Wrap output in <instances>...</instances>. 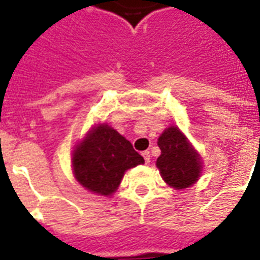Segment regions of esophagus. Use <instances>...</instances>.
Returning a JSON list of instances; mask_svg holds the SVG:
<instances>
[{
  "label": "esophagus",
  "instance_id": "obj_1",
  "mask_svg": "<svg viewBox=\"0 0 260 260\" xmlns=\"http://www.w3.org/2000/svg\"><path fill=\"white\" fill-rule=\"evenodd\" d=\"M141 155H143V157H144L145 163L148 164L149 161H151V153H149V151H144Z\"/></svg>",
  "mask_w": 260,
  "mask_h": 260
}]
</instances>
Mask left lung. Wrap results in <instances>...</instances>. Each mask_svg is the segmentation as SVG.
Wrapping results in <instances>:
<instances>
[{
    "mask_svg": "<svg viewBox=\"0 0 260 260\" xmlns=\"http://www.w3.org/2000/svg\"><path fill=\"white\" fill-rule=\"evenodd\" d=\"M157 145L161 153L156 167L171 188H188L199 180L203 170L202 156L178 126L166 128L157 139Z\"/></svg>",
    "mask_w": 260,
    "mask_h": 260,
    "instance_id": "1",
    "label": "left lung"
}]
</instances>
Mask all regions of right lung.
I'll use <instances>...</instances> for the list:
<instances>
[{
	"label": "right lung",
	"mask_w": 260,
	"mask_h": 260,
	"mask_svg": "<svg viewBox=\"0 0 260 260\" xmlns=\"http://www.w3.org/2000/svg\"><path fill=\"white\" fill-rule=\"evenodd\" d=\"M144 164L131 141L107 123L94 124L72 151V172L92 193L113 195L126 171Z\"/></svg>",
	"instance_id": "1"
}]
</instances>
